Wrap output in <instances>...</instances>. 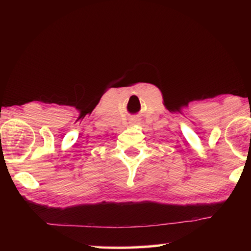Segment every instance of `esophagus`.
<instances>
[{
    "label": "esophagus",
    "instance_id": "esophagus-1",
    "mask_svg": "<svg viewBox=\"0 0 251 251\" xmlns=\"http://www.w3.org/2000/svg\"><path fill=\"white\" fill-rule=\"evenodd\" d=\"M134 123H136V120H131V122H130V124H134Z\"/></svg>",
    "mask_w": 251,
    "mask_h": 251
}]
</instances>
